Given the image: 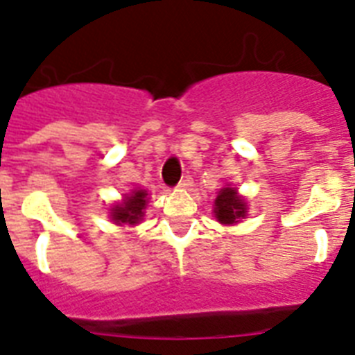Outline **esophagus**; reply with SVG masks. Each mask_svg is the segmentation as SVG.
<instances>
[{"label": "esophagus", "instance_id": "obj_1", "mask_svg": "<svg viewBox=\"0 0 355 355\" xmlns=\"http://www.w3.org/2000/svg\"><path fill=\"white\" fill-rule=\"evenodd\" d=\"M193 186V178L189 177V175H184L182 178H180V182H178V188L180 189H189Z\"/></svg>", "mask_w": 355, "mask_h": 355}]
</instances>
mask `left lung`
<instances>
[{"mask_svg":"<svg viewBox=\"0 0 355 355\" xmlns=\"http://www.w3.org/2000/svg\"><path fill=\"white\" fill-rule=\"evenodd\" d=\"M216 217L217 221L225 223V225H232L237 219L245 217V200L239 199L236 193V189L225 188L221 193L217 195L216 199Z\"/></svg>","mask_w":355,"mask_h":355,"instance_id":"8db88e82","label":"left lung"}]
</instances>
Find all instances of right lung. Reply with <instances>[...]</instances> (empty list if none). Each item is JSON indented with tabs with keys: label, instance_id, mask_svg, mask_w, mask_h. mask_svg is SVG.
Segmentation results:
<instances>
[{
	"label": "right lung",
	"instance_id": "obj_1",
	"mask_svg": "<svg viewBox=\"0 0 355 355\" xmlns=\"http://www.w3.org/2000/svg\"><path fill=\"white\" fill-rule=\"evenodd\" d=\"M147 205V193L144 189L134 191L123 205L116 206L112 210V219L118 225H136L144 216V208Z\"/></svg>",
	"mask_w": 355,
	"mask_h": 355
}]
</instances>
